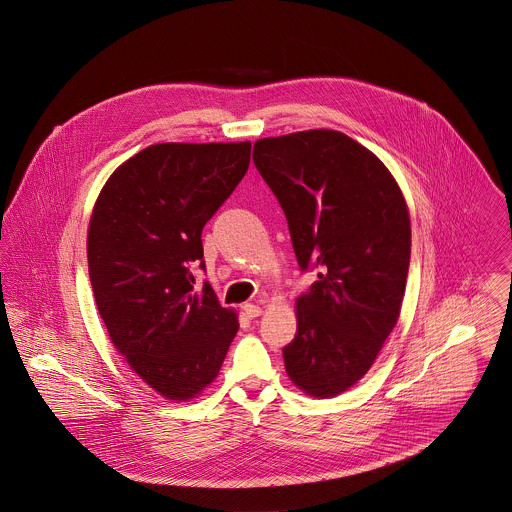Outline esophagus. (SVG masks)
Returning <instances> with one entry per match:
<instances>
[{
    "instance_id": "1",
    "label": "esophagus",
    "mask_w": 512,
    "mask_h": 512,
    "mask_svg": "<svg viewBox=\"0 0 512 512\" xmlns=\"http://www.w3.org/2000/svg\"><path fill=\"white\" fill-rule=\"evenodd\" d=\"M243 312L249 316V318H257L263 310L259 305H243Z\"/></svg>"
}]
</instances>
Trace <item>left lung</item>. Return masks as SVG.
<instances>
[{
	"label": "left lung",
	"instance_id": "obj_1",
	"mask_svg": "<svg viewBox=\"0 0 512 512\" xmlns=\"http://www.w3.org/2000/svg\"><path fill=\"white\" fill-rule=\"evenodd\" d=\"M253 162L285 211L301 271H318L297 299L287 374L308 396H338L370 370L400 316L408 205L388 168L336 130L257 140Z\"/></svg>",
	"mask_w": 512,
	"mask_h": 512
}]
</instances>
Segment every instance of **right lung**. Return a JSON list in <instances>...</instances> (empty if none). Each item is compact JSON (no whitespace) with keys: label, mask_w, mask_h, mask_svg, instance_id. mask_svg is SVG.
Instances as JSON below:
<instances>
[{"label":"right lung","mask_w":512,"mask_h":512,"mask_svg":"<svg viewBox=\"0 0 512 512\" xmlns=\"http://www.w3.org/2000/svg\"><path fill=\"white\" fill-rule=\"evenodd\" d=\"M251 142L154 144L104 184L89 225V277L116 350L160 396L190 400L219 374L239 322L209 283L202 229L243 180Z\"/></svg>","instance_id":"obj_1"}]
</instances>
